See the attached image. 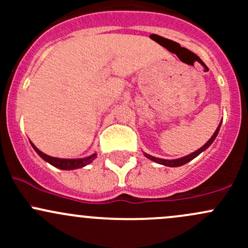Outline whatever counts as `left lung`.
<instances>
[{
	"mask_svg": "<svg viewBox=\"0 0 248 248\" xmlns=\"http://www.w3.org/2000/svg\"><path fill=\"white\" fill-rule=\"evenodd\" d=\"M221 124H222V122H221ZM221 124H218L217 129H216V131H215L214 136H212L211 138L207 140V141L205 142V144L201 147V149H198V150H197V151L192 152V154L187 155V156L181 157V158H177V159H163V158H157V157L151 156V155H147V154H145V152H144V155H145V156H146V158L151 159V161L156 162V163H158V164H162V166H166V167H180V166H184V164L188 163L189 161H192V159L196 158L197 156H199V155H201L202 151H205V150H206L207 147H209L210 145H211L212 142H214V140L216 139L217 134H218V132H219V127H221Z\"/></svg>",
	"mask_w": 248,
	"mask_h": 248,
	"instance_id": "1",
	"label": "left lung"
}]
</instances>
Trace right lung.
I'll use <instances>...</instances> for the list:
<instances>
[{
  "label": "right lung",
  "instance_id": "right-lung-1",
  "mask_svg": "<svg viewBox=\"0 0 248 248\" xmlns=\"http://www.w3.org/2000/svg\"><path fill=\"white\" fill-rule=\"evenodd\" d=\"M31 142L32 147L34 149V151L44 159V161L50 163L51 166L56 167V168L62 169V170H73V169H78V168H82V167L87 166V164L91 163L94 158L97 157V154H92L91 156L85 157V158H57V157H51L47 156L46 154L42 152L41 150L37 149L33 144Z\"/></svg>",
  "mask_w": 248,
  "mask_h": 248
}]
</instances>
